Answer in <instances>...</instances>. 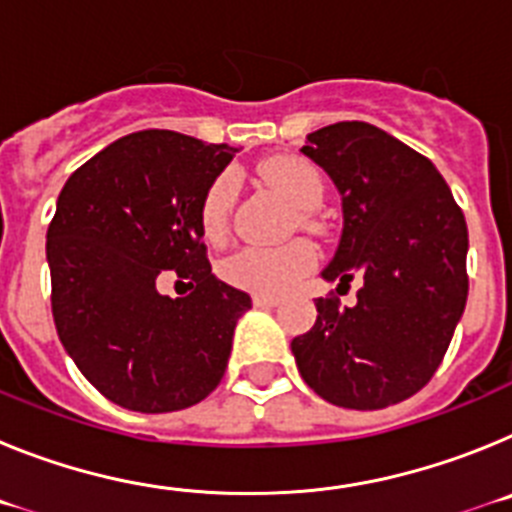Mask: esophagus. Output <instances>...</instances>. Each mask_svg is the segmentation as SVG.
<instances>
[{
    "instance_id": "34e87169",
    "label": "esophagus",
    "mask_w": 512,
    "mask_h": 512,
    "mask_svg": "<svg viewBox=\"0 0 512 512\" xmlns=\"http://www.w3.org/2000/svg\"><path fill=\"white\" fill-rule=\"evenodd\" d=\"M253 305H256V307H279V305H282V302H279L277 297L256 295V297H253Z\"/></svg>"
}]
</instances>
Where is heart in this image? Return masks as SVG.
Wrapping results in <instances>:
<instances>
[{
	"instance_id": "b5f03b06",
	"label": "heart",
	"mask_w": 512,
	"mask_h": 512,
	"mask_svg": "<svg viewBox=\"0 0 512 512\" xmlns=\"http://www.w3.org/2000/svg\"><path fill=\"white\" fill-rule=\"evenodd\" d=\"M261 176L300 210H315L323 200V179L318 169L297 156H277L261 164ZM238 182L235 174L215 176L200 202V228L207 241H220L228 230L230 210L235 205ZM318 264V253L310 243L295 241L279 248L246 246L228 256L223 277L233 287L256 295L279 297L302 282Z\"/></svg>"
}]
</instances>
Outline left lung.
Wrapping results in <instances>:
<instances>
[{
  "label": "left lung",
  "instance_id": "obj_1",
  "mask_svg": "<svg viewBox=\"0 0 512 512\" xmlns=\"http://www.w3.org/2000/svg\"><path fill=\"white\" fill-rule=\"evenodd\" d=\"M302 153L341 192L343 235L323 277L318 320L292 341L310 390L338 408L382 410L408 400L441 366L469 295L467 220L436 166L369 122L307 135ZM343 295V292H341Z\"/></svg>",
  "mask_w": 512,
  "mask_h": 512
}]
</instances>
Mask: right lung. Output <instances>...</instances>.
<instances>
[{
	"label": "right lung",
	"instance_id": "add662e5",
	"mask_svg": "<svg viewBox=\"0 0 512 512\" xmlns=\"http://www.w3.org/2000/svg\"><path fill=\"white\" fill-rule=\"evenodd\" d=\"M233 153L228 143L140 130L89 158L58 194L45 243L58 338L120 408H192L223 379L251 297L212 274L200 202ZM166 276L193 292L158 296Z\"/></svg>",
	"mask_w": 512,
	"mask_h": 512
}]
</instances>
